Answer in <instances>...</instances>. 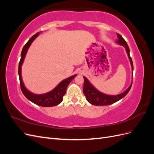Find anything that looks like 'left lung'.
I'll return each instance as SVG.
<instances>
[{
  "instance_id": "1",
  "label": "left lung",
  "mask_w": 154,
  "mask_h": 154,
  "mask_svg": "<svg viewBox=\"0 0 154 154\" xmlns=\"http://www.w3.org/2000/svg\"><path fill=\"white\" fill-rule=\"evenodd\" d=\"M117 36H118V40H116V42L119 45H123L125 48V50L127 51V53L128 54V57L129 58L130 64H131L132 76H133V70H134L133 63H132V58L130 56L129 48L127 42H126V41L124 40V38H123L122 35L117 33ZM83 78H84V85H83V94H84V95L85 96L86 100L89 102L91 104L97 105V106L109 105L115 103L116 101L120 100L121 99H122L123 97H124L128 94V92L130 90V88H131L132 84V82L131 84H130V85L129 86V87L127 88V89L125 91H124L123 92L119 94L108 95V94H103V93H102L98 90H97L96 88L91 84L90 82L88 80V79L86 77L83 76Z\"/></svg>"
}]
</instances>
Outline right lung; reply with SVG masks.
I'll return each instance as SVG.
<instances>
[{"label": "right lung", "mask_w": 154, "mask_h": 154, "mask_svg": "<svg viewBox=\"0 0 154 154\" xmlns=\"http://www.w3.org/2000/svg\"><path fill=\"white\" fill-rule=\"evenodd\" d=\"M40 33V32H38L35 35L32 36L29 40V41L26 43V44L24 46V48H23L22 50L21 58L19 64H18V76H19L20 88L22 93L26 96V98L28 99L33 103L45 107L57 106L62 101L63 96L66 94L68 85L77 76V74H74V75L70 76L67 79H65V80L60 82L54 88H53L52 91L42 94H34V93L31 92L28 89H27V88L25 87L24 82H23L22 80L21 72L22 66L23 62H24L27 50H28L29 46L31 45L32 42L39 35Z\"/></svg>", "instance_id": "1"}]
</instances>
